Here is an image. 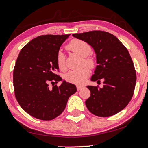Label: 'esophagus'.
Segmentation results:
<instances>
[{"label":"esophagus","instance_id":"1","mask_svg":"<svg viewBox=\"0 0 148 148\" xmlns=\"http://www.w3.org/2000/svg\"><path fill=\"white\" fill-rule=\"evenodd\" d=\"M83 87H84V86H81V85H77V86H76V89H77L78 91H79L82 89Z\"/></svg>","mask_w":148,"mask_h":148}]
</instances>
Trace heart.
I'll return each mask as SVG.
<instances>
[{
    "label": "heart",
    "instance_id": "b5f03b06",
    "mask_svg": "<svg viewBox=\"0 0 148 148\" xmlns=\"http://www.w3.org/2000/svg\"><path fill=\"white\" fill-rule=\"evenodd\" d=\"M67 49L71 51L77 53L78 55L84 57V63L88 66H93L94 60L92 58L90 57L89 55L92 51L91 46L84 40L74 39L71 41L67 46ZM57 64L60 70L64 71L66 69L65 58L62 52L59 51L57 54ZM90 69L87 67H84L81 69L76 71H70L67 72L64 76V79L67 81L72 84H82L84 82L86 78L89 76Z\"/></svg>",
    "mask_w": 148,
    "mask_h": 148
}]
</instances>
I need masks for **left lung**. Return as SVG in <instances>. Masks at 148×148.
Masks as SVG:
<instances>
[{
	"label": "left lung",
	"instance_id": "left-lung-1",
	"mask_svg": "<svg viewBox=\"0 0 148 148\" xmlns=\"http://www.w3.org/2000/svg\"><path fill=\"white\" fill-rule=\"evenodd\" d=\"M88 42L96 54L97 65L91 81L103 79V87L88 86L90 96L88 109L99 117H109L121 111L133 96L136 74L126 47L115 35L100 30L73 34Z\"/></svg>",
	"mask_w": 148,
	"mask_h": 148
}]
</instances>
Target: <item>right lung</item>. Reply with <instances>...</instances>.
Returning a JSON list of instances; mask_svg holds the SVG:
<instances>
[{"label":"right lung","instance_id":"right-lung-1","mask_svg":"<svg viewBox=\"0 0 148 148\" xmlns=\"http://www.w3.org/2000/svg\"><path fill=\"white\" fill-rule=\"evenodd\" d=\"M69 35H41L28 42L20 51L13 72V84L18 103L34 118L51 120L60 115L69 97L76 92L75 85L63 81L60 86L49 88L62 81L57 54ZM55 84V83H54Z\"/></svg>","mask_w":148,"mask_h":148}]
</instances>
